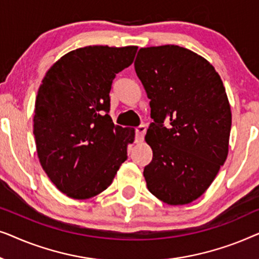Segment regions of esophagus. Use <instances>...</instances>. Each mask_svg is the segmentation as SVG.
<instances>
[{
    "label": "esophagus",
    "instance_id": "34e87169",
    "mask_svg": "<svg viewBox=\"0 0 259 259\" xmlns=\"http://www.w3.org/2000/svg\"><path fill=\"white\" fill-rule=\"evenodd\" d=\"M146 133V127L141 125L136 128V143H141L144 140V136Z\"/></svg>",
    "mask_w": 259,
    "mask_h": 259
}]
</instances>
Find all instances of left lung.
I'll return each instance as SVG.
<instances>
[{
  "mask_svg": "<svg viewBox=\"0 0 259 259\" xmlns=\"http://www.w3.org/2000/svg\"><path fill=\"white\" fill-rule=\"evenodd\" d=\"M134 68L150 99L145 140L153 151L144 168L150 192L185 205L208 189L229 153L231 109L214 67L175 45L141 48Z\"/></svg>",
  "mask_w": 259,
  "mask_h": 259,
  "instance_id": "1",
  "label": "left lung"
}]
</instances>
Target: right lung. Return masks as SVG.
I'll use <instances>...</instances> for the list:
<instances>
[{
    "label": "right lung",
    "mask_w": 259,
    "mask_h": 259,
    "mask_svg": "<svg viewBox=\"0 0 259 259\" xmlns=\"http://www.w3.org/2000/svg\"><path fill=\"white\" fill-rule=\"evenodd\" d=\"M137 46H88L63 55L42 80L35 101L37 157L51 182L73 199L111 185L127 159L134 130L113 123L109 92L132 65Z\"/></svg>",
    "instance_id": "add662e5"
}]
</instances>
